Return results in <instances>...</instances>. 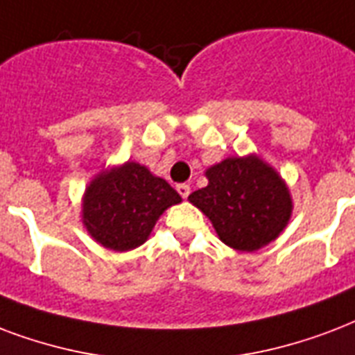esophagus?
I'll list each match as a JSON object with an SVG mask.
<instances>
[{"mask_svg": "<svg viewBox=\"0 0 355 355\" xmlns=\"http://www.w3.org/2000/svg\"><path fill=\"white\" fill-rule=\"evenodd\" d=\"M177 191L180 193V197H182V199H186V197L189 196V186L188 184H178Z\"/></svg>", "mask_w": 355, "mask_h": 355, "instance_id": "obj_1", "label": "esophagus"}]
</instances>
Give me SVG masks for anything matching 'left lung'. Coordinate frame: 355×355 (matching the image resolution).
Returning a JSON list of instances; mask_svg holds the SVG:
<instances>
[{
	"label": "left lung",
	"mask_w": 355,
	"mask_h": 355,
	"mask_svg": "<svg viewBox=\"0 0 355 355\" xmlns=\"http://www.w3.org/2000/svg\"><path fill=\"white\" fill-rule=\"evenodd\" d=\"M208 184L188 197L207 216L216 234L236 251H257L274 242L292 218L291 189L259 154L229 156L205 171Z\"/></svg>",
	"instance_id": "left-lung-1"
}]
</instances>
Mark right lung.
<instances>
[{"label":"right lung","mask_w":355,"mask_h":355,"mask_svg":"<svg viewBox=\"0 0 355 355\" xmlns=\"http://www.w3.org/2000/svg\"><path fill=\"white\" fill-rule=\"evenodd\" d=\"M182 197L137 162L96 173L81 197V223L105 250L132 251L145 243L159 216Z\"/></svg>","instance_id":"obj_1"}]
</instances>
